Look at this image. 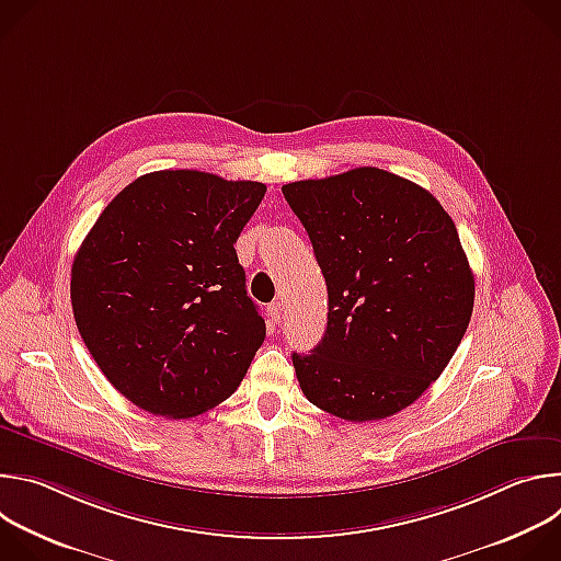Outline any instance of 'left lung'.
I'll return each mask as SVG.
<instances>
[{"label": "left lung", "mask_w": 561, "mask_h": 561, "mask_svg": "<svg viewBox=\"0 0 561 561\" xmlns=\"http://www.w3.org/2000/svg\"><path fill=\"white\" fill-rule=\"evenodd\" d=\"M266 186L199 171L150 173L100 215L70 271L75 324L135 407L197 417L242 383L266 324L234 242Z\"/></svg>", "instance_id": "1"}]
</instances>
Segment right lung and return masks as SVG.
I'll list each match as a JSON object with an SVG mask.
<instances>
[{
	"mask_svg": "<svg viewBox=\"0 0 561 561\" xmlns=\"http://www.w3.org/2000/svg\"><path fill=\"white\" fill-rule=\"evenodd\" d=\"M329 290V324L293 355L308 402L348 422L411 407L455 355L474 301L457 228L417 184L364 167L282 186Z\"/></svg>",
	"mask_w": 561,
	"mask_h": 561,
	"instance_id": "right-lung-1",
	"label": "right lung"
}]
</instances>
